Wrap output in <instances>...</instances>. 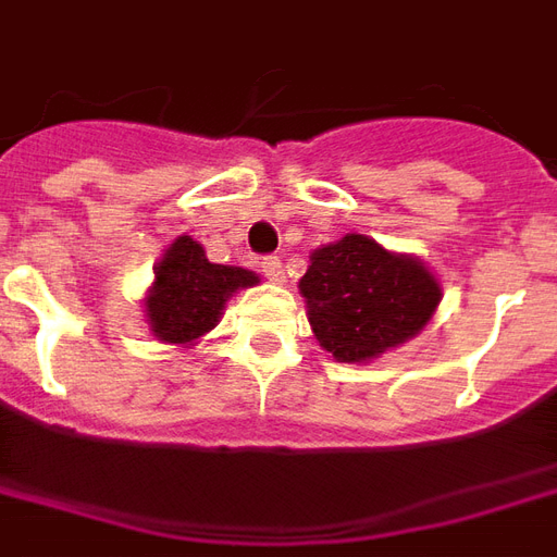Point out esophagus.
Instances as JSON below:
<instances>
[{"instance_id": "34e87169", "label": "esophagus", "mask_w": 557, "mask_h": 557, "mask_svg": "<svg viewBox=\"0 0 557 557\" xmlns=\"http://www.w3.org/2000/svg\"><path fill=\"white\" fill-rule=\"evenodd\" d=\"M262 274H265L271 283H286V268L280 262V257H265L262 259Z\"/></svg>"}]
</instances>
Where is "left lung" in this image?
<instances>
[{"instance_id": "left-lung-1", "label": "left lung", "mask_w": 557, "mask_h": 557, "mask_svg": "<svg viewBox=\"0 0 557 557\" xmlns=\"http://www.w3.org/2000/svg\"><path fill=\"white\" fill-rule=\"evenodd\" d=\"M298 292L321 348L357 366L419 336L443 300L440 277L422 259L362 233L315 247Z\"/></svg>"}]
</instances>
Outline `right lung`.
Here are the masks:
<instances>
[{
	"instance_id": "right-lung-1",
	"label": "right lung",
	"mask_w": 557,
	"mask_h": 557,
	"mask_svg": "<svg viewBox=\"0 0 557 557\" xmlns=\"http://www.w3.org/2000/svg\"><path fill=\"white\" fill-rule=\"evenodd\" d=\"M259 274L238 265H218L191 236H176L152 265V283L144 295L147 327L164 345L191 348L218 327L226 300L257 286Z\"/></svg>"
}]
</instances>
